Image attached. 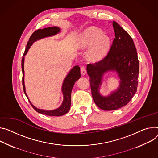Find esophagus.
<instances>
[{
    "mask_svg": "<svg viewBox=\"0 0 158 158\" xmlns=\"http://www.w3.org/2000/svg\"><path fill=\"white\" fill-rule=\"evenodd\" d=\"M81 73L82 75H85V73H86V69H85V67L84 66L81 67Z\"/></svg>",
    "mask_w": 158,
    "mask_h": 158,
    "instance_id": "esophagus-1",
    "label": "esophagus"
}]
</instances>
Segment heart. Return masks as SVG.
Returning <instances> with one entry per match:
<instances>
[{"instance_id": "obj_1", "label": "heart", "mask_w": 158, "mask_h": 158, "mask_svg": "<svg viewBox=\"0 0 158 158\" xmlns=\"http://www.w3.org/2000/svg\"><path fill=\"white\" fill-rule=\"evenodd\" d=\"M110 37L95 27H90L79 36L77 45L84 49L90 47L88 51L89 59L93 61L102 59L105 56L110 47Z\"/></svg>"}]
</instances>
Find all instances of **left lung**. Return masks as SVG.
<instances>
[{
	"label": "left lung",
	"instance_id": "1",
	"mask_svg": "<svg viewBox=\"0 0 158 158\" xmlns=\"http://www.w3.org/2000/svg\"><path fill=\"white\" fill-rule=\"evenodd\" d=\"M114 38L107 55L102 60L87 65L92 96L103 110H117L127 105L137 91L139 62L132 38L115 21H113ZM109 71H116L120 78L119 88L109 96L99 93L102 77Z\"/></svg>",
	"mask_w": 158,
	"mask_h": 158
}]
</instances>
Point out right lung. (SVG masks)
<instances>
[{
	"label": "right lung",
	"mask_w": 158,
	"mask_h": 158,
	"mask_svg": "<svg viewBox=\"0 0 158 158\" xmlns=\"http://www.w3.org/2000/svg\"><path fill=\"white\" fill-rule=\"evenodd\" d=\"M60 31V29L59 27L53 26V27H45L44 29H39L36 31H35L32 35L30 36L29 41H27V44L26 45V50L24 51V53L23 54L22 61H21V67H22V72H23V89L25 95L28 99V97L26 94V90H25V85H24V56L27 53L28 50L30 49V47L32 45L33 43L37 40H39L40 39L44 38L45 37L48 36H52L55 35L56 34L59 33ZM81 73H80V67L78 65L74 66L73 69H72L69 74L67 75L66 77L65 78L62 87V92L63 93L64 99L63 102L61 105V106L55 110H41L38 109L36 108L30 101L29 102L32 106V107L38 113L46 114L48 116H56L59 117L64 115V114H66L70 110V104H71V92L74 85L81 77Z\"/></svg>",
	"instance_id": "add662e5"
}]
</instances>
